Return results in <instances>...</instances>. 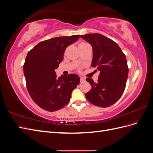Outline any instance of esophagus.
<instances>
[{
	"mask_svg": "<svg viewBox=\"0 0 153 153\" xmlns=\"http://www.w3.org/2000/svg\"><path fill=\"white\" fill-rule=\"evenodd\" d=\"M80 82H84L85 80V78L83 77V76H80Z\"/></svg>",
	"mask_w": 153,
	"mask_h": 153,
	"instance_id": "34e87169",
	"label": "esophagus"
}]
</instances>
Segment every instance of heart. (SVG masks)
Returning <instances> with one entry per match:
<instances>
[{
	"label": "heart",
	"mask_w": 153,
	"mask_h": 153,
	"mask_svg": "<svg viewBox=\"0 0 153 153\" xmlns=\"http://www.w3.org/2000/svg\"><path fill=\"white\" fill-rule=\"evenodd\" d=\"M82 44H84V43H80V45H82Z\"/></svg>",
	"instance_id": "heart-1"
}]
</instances>
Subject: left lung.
<instances>
[{
    "label": "left lung",
    "mask_w": 153,
    "mask_h": 153,
    "mask_svg": "<svg viewBox=\"0 0 153 153\" xmlns=\"http://www.w3.org/2000/svg\"><path fill=\"white\" fill-rule=\"evenodd\" d=\"M80 37L91 45V66L100 72L98 82L86 78L92 88L85 97L94 105L108 107L119 100L126 87L128 75L126 56L116 43L102 34H87Z\"/></svg>",
    "instance_id": "8db88e82"
}]
</instances>
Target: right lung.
<instances>
[{
  "instance_id": "1",
  "label": "right lung",
  "mask_w": 153,
  "mask_h": 153,
  "mask_svg": "<svg viewBox=\"0 0 153 153\" xmlns=\"http://www.w3.org/2000/svg\"><path fill=\"white\" fill-rule=\"evenodd\" d=\"M79 35L53 38L39 43L27 53L24 65L27 89L34 102L48 112L63 108L80 83L76 74L57 77L55 69L63 60L68 47Z\"/></svg>"
}]
</instances>
